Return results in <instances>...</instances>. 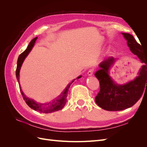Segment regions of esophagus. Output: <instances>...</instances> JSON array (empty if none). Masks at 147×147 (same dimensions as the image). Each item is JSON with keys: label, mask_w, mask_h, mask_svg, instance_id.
Listing matches in <instances>:
<instances>
[{"label": "esophagus", "mask_w": 147, "mask_h": 147, "mask_svg": "<svg viewBox=\"0 0 147 147\" xmlns=\"http://www.w3.org/2000/svg\"><path fill=\"white\" fill-rule=\"evenodd\" d=\"M94 69H90V70H88V75H92L93 74H94Z\"/></svg>", "instance_id": "obj_1"}]
</instances>
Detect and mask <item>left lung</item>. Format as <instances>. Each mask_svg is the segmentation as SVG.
<instances>
[{
    "mask_svg": "<svg viewBox=\"0 0 147 147\" xmlns=\"http://www.w3.org/2000/svg\"><path fill=\"white\" fill-rule=\"evenodd\" d=\"M122 34L132 53L144 65L134 81L118 85L112 80L108 73L116 59L111 56L99 64L100 69L96 72L95 76L99 81L100 91L95 97V101L100 107L108 111H120L131 107L140 99L147 88V54L142 52L141 45L132 35Z\"/></svg>",
    "mask_w": 147,
    "mask_h": 147,
    "instance_id": "obj_1",
    "label": "left lung"
}]
</instances>
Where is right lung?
Returning a JSON list of instances; mask_svg holds the SVG:
<instances>
[{"label": "right lung", "mask_w": 147, "mask_h": 147, "mask_svg": "<svg viewBox=\"0 0 147 147\" xmlns=\"http://www.w3.org/2000/svg\"><path fill=\"white\" fill-rule=\"evenodd\" d=\"M37 37H35L34 39H32V40L30 41V42L29 43V44L28 46V48H26V50L23 51L21 54L19 56L18 59V61H17V67H16V76L18 80V82L20 84V91L22 94V96H23V99L24 100V101L26 102V103L28 104V105L29 107L30 108L36 111H38V112H43V113H51L53 112H55V111L59 110L60 109H61L64 106L65 102H66V97H67V92L68 91L69 88L70 87V84H72L75 80L71 82L70 84H69V85L67 86V88H65V91L62 93V94L60 95L57 99H56V100H53L52 102H50L48 104H38L36 102H35L34 100L31 99L30 98H28V97H26L22 91L21 86H20V80H19V77H20V70L21 69V67L23 64V63L24 60L25 59L26 57L28 55V54L29 53V52L32 50L35 41H36ZM81 77V76H79L78 77H77L76 79H78Z\"/></svg>", "instance_id": "1"}]
</instances>
